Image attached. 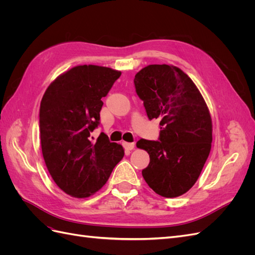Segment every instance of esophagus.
<instances>
[{
	"label": "esophagus",
	"instance_id": "obj_1",
	"mask_svg": "<svg viewBox=\"0 0 255 255\" xmlns=\"http://www.w3.org/2000/svg\"><path fill=\"white\" fill-rule=\"evenodd\" d=\"M122 145L125 146V149H127V150H128V151L133 150V149L135 148V143H134V142H126V141H123V142H122Z\"/></svg>",
	"mask_w": 255,
	"mask_h": 255
}]
</instances>
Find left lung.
I'll list each match as a JSON object with an SVG mask.
<instances>
[{
	"label": "left lung",
	"instance_id": "8db88e82",
	"mask_svg": "<svg viewBox=\"0 0 255 255\" xmlns=\"http://www.w3.org/2000/svg\"><path fill=\"white\" fill-rule=\"evenodd\" d=\"M137 96L150 120H159L158 140H138L149 153L142 176L157 195L175 198L188 191L212 148V118L202 95L180 68L150 65L135 75Z\"/></svg>",
	"mask_w": 255,
	"mask_h": 255
}]
</instances>
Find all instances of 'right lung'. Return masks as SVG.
Returning a JSON list of instances; mask_svg holds the SVG:
<instances>
[{"instance_id": "obj_1", "label": "right lung", "mask_w": 255, "mask_h": 255, "mask_svg": "<svg viewBox=\"0 0 255 255\" xmlns=\"http://www.w3.org/2000/svg\"><path fill=\"white\" fill-rule=\"evenodd\" d=\"M120 75L112 68L76 66L52 82L42 97V155L54 182L74 198H87L101 189L125 155L122 145L111 142L104 133L90 140L100 125L101 99Z\"/></svg>"}]
</instances>
